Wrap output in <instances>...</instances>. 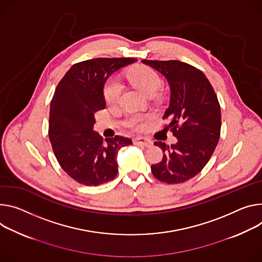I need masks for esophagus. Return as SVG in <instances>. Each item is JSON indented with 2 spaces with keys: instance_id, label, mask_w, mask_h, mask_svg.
Instances as JSON below:
<instances>
[{
  "instance_id": "1",
  "label": "esophagus",
  "mask_w": 262,
  "mask_h": 262,
  "mask_svg": "<svg viewBox=\"0 0 262 262\" xmlns=\"http://www.w3.org/2000/svg\"><path fill=\"white\" fill-rule=\"evenodd\" d=\"M134 144L135 145H140V146H145V147H151L152 146V141L143 138V137H137L134 139Z\"/></svg>"
}]
</instances>
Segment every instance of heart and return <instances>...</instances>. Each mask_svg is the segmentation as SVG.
Listing matches in <instances>:
<instances>
[{
  "label": "heart",
  "instance_id": "obj_1",
  "mask_svg": "<svg viewBox=\"0 0 262 262\" xmlns=\"http://www.w3.org/2000/svg\"><path fill=\"white\" fill-rule=\"evenodd\" d=\"M126 79L147 96L150 94H156L162 84V80L156 71L145 66L136 67L129 70L126 73ZM121 92V81L117 77H110L103 85V96L105 102L107 104L117 103L120 98ZM142 121H143L142 118L135 119L132 122V126L140 127L142 125Z\"/></svg>",
  "mask_w": 262,
  "mask_h": 262
}]
</instances>
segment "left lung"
I'll return each instance as SVG.
<instances>
[{
  "mask_svg": "<svg viewBox=\"0 0 262 262\" xmlns=\"http://www.w3.org/2000/svg\"><path fill=\"white\" fill-rule=\"evenodd\" d=\"M142 62L158 71L169 84V106L163 119H169L165 128L178 139L170 146L155 142L164 154L160 163L151 165V172L164 183H184L202 171L219 143L222 115L217 96L202 71L186 62Z\"/></svg>",
  "mask_w": 262,
  "mask_h": 262,
  "instance_id": "left-lung-1",
  "label": "left lung"
}]
</instances>
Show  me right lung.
I'll list each match as a JSON object with an SVG mask.
<instances>
[{
  "label": "right lung",
  "mask_w": 262,
  "mask_h": 262,
  "mask_svg": "<svg viewBox=\"0 0 262 262\" xmlns=\"http://www.w3.org/2000/svg\"><path fill=\"white\" fill-rule=\"evenodd\" d=\"M136 58H94L73 64L56 86L50 104L49 138L61 168L76 182L99 186L118 173L117 156L129 138L102 139L94 130L95 113L105 108L103 85Z\"/></svg>",
  "instance_id": "right-lung-1"
}]
</instances>
